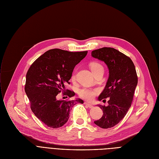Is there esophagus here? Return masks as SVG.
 Masks as SVG:
<instances>
[{
  "label": "esophagus",
  "instance_id": "obj_1",
  "mask_svg": "<svg viewBox=\"0 0 159 159\" xmlns=\"http://www.w3.org/2000/svg\"><path fill=\"white\" fill-rule=\"evenodd\" d=\"M84 104L86 105V106H87L88 107H89V108H93V106L92 104H89V103H88V102H84Z\"/></svg>",
  "mask_w": 159,
  "mask_h": 159
}]
</instances>
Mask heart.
I'll use <instances>...</instances> for the list:
<instances>
[{
	"label": "heart",
	"mask_w": 159,
	"mask_h": 159,
	"mask_svg": "<svg viewBox=\"0 0 159 159\" xmlns=\"http://www.w3.org/2000/svg\"><path fill=\"white\" fill-rule=\"evenodd\" d=\"M90 68L91 71H93V74L100 68H102V66L97 62H92L90 64ZM76 77L75 74H73L71 77V80H74ZM99 90L97 88H83L80 89L79 91V96L87 101H92L98 93Z\"/></svg>",
	"instance_id": "heart-1"
}]
</instances>
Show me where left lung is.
Returning <instances> with one entry per match:
<instances>
[{"label": "left lung", "mask_w": 159, "mask_h": 159, "mask_svg": "<svg viewBox=\"0 0 159 159\" xmlns=\"http://www.w3.org/2000/svg\"><path fill=\"white\" fill-rule=\"evenodd\" d=\"M91 56L105 62L109 69V78L98 99L109 98L107 106L98 105L103 115L94 122L104 129L117 124L128 111L133 101L138 77L131 58L113 48H102L91 52Z\"/></svg>", "instance_id": "8db88e82"}]
</instances>
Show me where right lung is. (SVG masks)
<instances>
[{
	"label": "right lung",
	"mask_w": 159,
	"mask_h": 159,
	"mask_svg": "<svg viewBox=\"0 0 159 159\" xmlns=\"http://www.w3.org/2000/svg\"><path fill=\"white\" fill-rule=\"evenodd\" d=\"M88 53L87 51L71 52L61 49H52L40 56L26 73L25 92L30 102V107L37 117L48 127L62 126L70 117V112L77 103H84L82 99L57 100V95L70 98L73 91L65 89L70 84L75 66Z\"/></svg>",
	"instance_id": "right-lung-1"
}]
</instances>
